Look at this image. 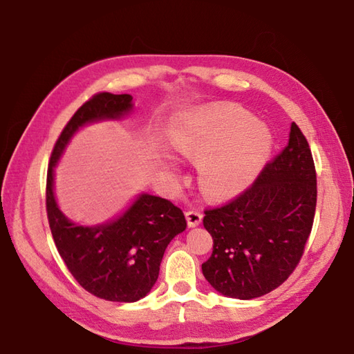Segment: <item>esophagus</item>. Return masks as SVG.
I'll use <instances>...</instances> for the list:
<instances>
[{"label":"esophagus","instance_id":"obj_1","mask_svg":"<svg viewBox=\"0 0 354 354\" xmlns=\"http://www.w3.org/2000/svg\"><path fill=\"white\" fill-rule=\"evenodd\" d=\"M185 217H187V223H189L190 228H194L198 227V225H201L202 222V213L201 212H196V209H190V212L185 213Z\"/></svg>","mask_w":354,"mask_h":354}]
</instances>
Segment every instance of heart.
Masks as SVG:
<instances>
[{
	"mask_svg": "<svg viewBox=\"0 0 354 354\" xmlns=\"http://www.w3.org/2000/svg\"><path fill=\"white\" fill-rule=\"evenodd\" d=\"M167 138L178 156L198 162L201 189L214 199L245 192L274 146L268 126L236 106L181 112L173 118ZM169 169L175 170V165L169 162Z\"/></svg>",
	"mask_w": 354,
	"mask_h": 354,
	"instance_id": "1",
	"label": "heart"
}]
</instances>
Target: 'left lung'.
I'll return each mask as SVG.
<instances>
[{
  "label": "left lung",
  "mask_w": 354,
  "mask_h": 354,
  "mask_svg": "<svg viewBox=\"0 0 354 354\" xmlns=\"http://www.w3.org/2000/svg\"><path fill=\"white\" fill-rule=\"evenodd\" d=\"M317 207L310 147L292 123L289 142L237 199L207 209L213 254L202 274L225 297L252 299L288 280L301 259Z\"/></svg>",
  "instance_id": "left-lung-1"
}]
</instances>
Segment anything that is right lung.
<instances>
[{"label": "right lung", "instance_id": "right-lung-1", "mask_svg": "<svg viewBox=\"0 0 354 354\" xmlns=\"http://www.w3.org/2000/svg\"><path fill=\"white\" fill-rule=\"evenodd\" d=\"M132 109L131 94L100 93L82 104L53 149L47 173V214L59 254L82 288L118 303H135L152 290L165 248L187 228L183 209L167 199L140 193L114 219L80 225L57 205L55 169L79 129L120 122Z\"/></svg>", "mask_w": 354, "mask_h": 354}]
</instances>
